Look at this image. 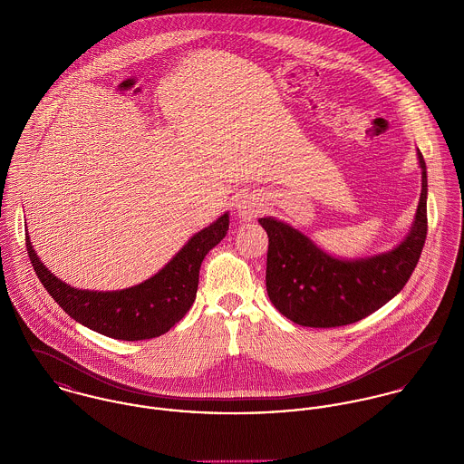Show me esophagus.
<instances>
[{
  "label": "esophagus",
  "mask_w": 464,
  "mask_h": 464,
  "mask_svg": "<svg viewBox=\"0 0 464 464\" xmlns=\"http://www.w3.org/2000/svg\"><path fill=\"white\" fill-rule=\"evenodd\" d=\"M237 210H239V216H243V219H254L263 212V203L259 198L245 197L237 203Z\"/></svg>",
  "instance_id": "1"
}]
</instances>
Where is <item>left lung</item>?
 <instances>
[{
	"label": "left lung",
	"instance_id": "obj_1",
	"mask_svg": "<svg viewBox=\"0 0 464 464\" xmlns=\"http://www.w3.org/2000/svg\"><path fill=\"white\" fill-rule=\"evenodd\" d=\"M421 193L407 237L386 254L337 259L300 230L275 218L259 223L269 237L266 289L271 304L302 327L331 329L355 324L403 289L427 237V166L418 150Z\"/></svg>",
	"mask_w": 464,
	"mask_h": 464
}]
</instances>
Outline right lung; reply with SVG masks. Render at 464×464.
I'll use <instances>...</instances> for the list:
<instances>
[{"mask_svg": "<svg viewBox=\"0 0 464 464\" xmlns=\"http://www.w3.org/2000/svg\"><path fill=\"white\" fill-rule=\"evenodd\" d=\"M228 230V212L195 234L184 248L148 280L121 291L74 289L43 265L26 234L35 275L50 296L78 324L121 341L159 337L191 309L198 289L199 266Z\"/></svg>", "mask_w": 464, "mask_h": 464, "instance_id": "1", "label": "right lung"}]
</instances>
